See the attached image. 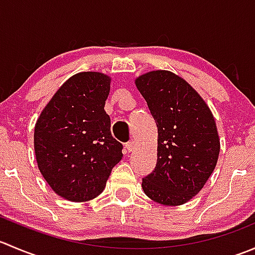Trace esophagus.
I'll return each mask as SVG.
<instances>
[{
	"instance_id": "1",
	"label": "esophagus",
	"mask_w": 255,
	"mask_h": 255,
	"mask_svg": "<svg viewBox=\"0 0 255 255\" xmlns=\"http://www.w3.org/2000/svg\"><path fill=\"white\" fill-rule=\"evenodd\" d=\"M125 148H126V151H127V153H130V151L134 150V143L128 142L127 144H126Z\"/></svg>"
}]
</instances>
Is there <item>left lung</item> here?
Masks as SVG:
<instances>
[{"label":"left lung","instance_id":"1","mask_svg":"<svg viewBox=\"0 0 255 255\" xmlns=\"http://www.w3.org/2000/svg\"><path fill=\"white\" fill-rule=\"evenodd\" d=\"M158 127V159L143 191L158 204L182 205L196 196L217 164L215 118L199 94L175 74L146 73L135 80Z\"/></svg>","mask_w":255,"mask_h":255}]
</instances>
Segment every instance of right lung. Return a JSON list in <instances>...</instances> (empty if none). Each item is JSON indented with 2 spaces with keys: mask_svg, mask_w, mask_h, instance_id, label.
Returning <instances> with one entry per match:
<instances>
[{
  "mask_svg": "<svg viewBox=\"0 0 255 255\" xmlns=\"http://www.w3.org/2000/svg\"><path fill=\"white\" fill-rule=\"evenodd\" d=\"M111 79L95 71L74 75L55 92L34 128L38 168L49 186L69 201L104 191L123 145L111 134L105 112Z\"/></svg>",
  "mask_w": 255,
  "mask_h": 255,
  "instance_id": "right-lung-1",
  "label": "right lung"
}]
</instances>
